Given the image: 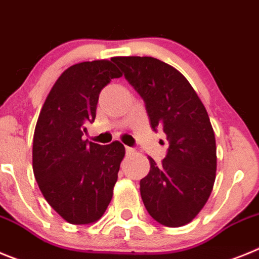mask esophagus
<instances>
[{
	"label": "esophagus",
	"mask_w": 259,
	"mask_h": 259,
	"mask_svg": "<svg viewBox=\"0 0 259 259\" xmlns=\"http://www.w3.org/2000/svg\"><path fill=\"white\" fill-rule=\"evenodd\" d=\"M125 151H126L127 155H133L134 153V150H133L132 147H125Z\"/></svg>",
	"instance_id": "obj_1"
}]
</instances>
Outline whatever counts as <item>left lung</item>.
I'll use <instances>...</instances> for the list:
<instances>
[{"instance_id":"obj_1","label":"left lung","mask_w":259,"mask_h":259,"mask_svg":"<svg viewBox=\"0 0 259 259\" xmlns=\"http://www.w3.org/2000/svg\"><path fill=\"white\" fill-rule=\"evenodd\" d=\"M146 104L150 124L169 141L166 157L141 179V196L153 220L181 227L200 213L215 181L217 147L208 112L187 78L152 57H115Z\"/></svg>"}]
</instances>
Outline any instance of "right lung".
<instances>
[{
    "label": "right lung",
    "mask_w": 259,
    "mask_h": 259,
    "mask_svg": "<svg viewBox=\"0 0 259 259\" xmlns=\"http://www.w3.org/2000/svg\"><path fill=\"white\" fill-rule=\"evenodd\" d=\"M122 76L112 60L77 63L63 72L44 103L33 135V173L50 206L72 225L101 220L111 202L125 147L83 141L102 89Z\"/></svg>",
    "instance_id": "right-lung-1"
}]
</instances>
